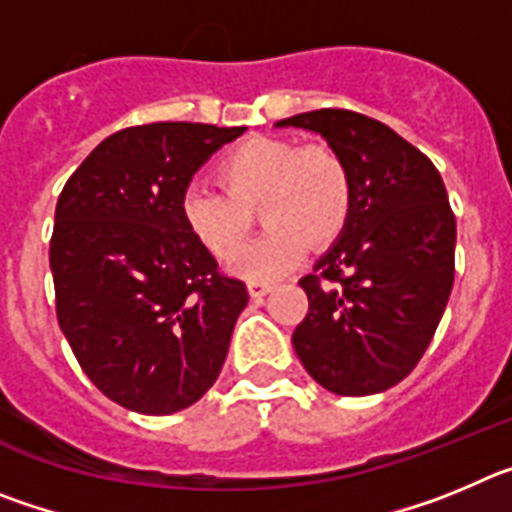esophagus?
<instances>
[{"label":"esophagus","mask_w":512,"mask_h":512,"mask_svg":"<svg viewBox=\"0 0 512 512\" xmlns=\"http://www.w3.org/2000/svg\"><path fill=\"white\" fill-rule=\"evenodd\" d=\"M271 289H274V282H264V279H251L248 282V292H251L253 300H261L264 295H269Z\"/></svg>","instance_id":"1"}]
</instances>
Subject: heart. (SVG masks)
<instances>
[{"label": "heart", "mask_w": 512, "mask_h": 512, "mask_svg": "<svg viewBox=\"0 0 512 512\" xmlns=\"http://www.w3.org/2000/svg\"><path fill=\"white\" fill-rule=\"evenodd\" d=\"M225 194L189 187L182 220L210 256L233 259L251 228L248 210L261 205L266 230L235 261L248 279H274L295 269L307 246H328L346 230L354 176L330 146H297L284 138H248L217 166Z\"/></svg>", "instance_id": "1"}]
</instances>
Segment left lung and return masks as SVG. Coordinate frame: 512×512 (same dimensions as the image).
<instances>
[{
  "mask_svg": "<svg viewBox=\"0 0 512 512\" xmlns=\"http://www.w3.org/2000/svg\"><path fill=\"white\" fill-rule=\"evenodd\" d=\"M277 128L323 135L354 176L346 230L300 279L310 307L292 346L328 392L390 390L425 354L454 287L456 217L441 174L395 130L359 112H302Z\"/></svg>",
  "mask_w": 512,
  "mask_h": 512,
  "instance_id": "1",
  "label": "left lung"
}]
</instances>
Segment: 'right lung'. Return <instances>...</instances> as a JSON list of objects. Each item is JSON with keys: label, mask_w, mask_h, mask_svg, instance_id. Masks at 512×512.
I'll list each match as a JSON object with an SVG mask.
<instances>
[{"label": "right lung", "mask_w": 512, "mask_h": 512, "mask_svg": "<svg viewBox=\"0 0 512 512\" xmlns=\"http://www.w3.org/2000/svg\"><path fill=\"white\" fill-rule=\"evenodd\" d=\"M243 130L125 128L84 158L58 197V325L94 387L133 413H179L223 369L248 289L217 271L179 205L200 166Z\"/></svg>", "instance_id": "1"}]
</instances>
